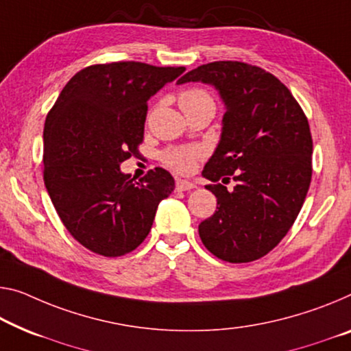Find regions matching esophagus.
I'll use <instances>...</instances> for the list:
<instances>
[{"label":"esophagus","instance_id":"esophagus-1","mask_svg":"<svg viewBox=\"0 0 351 351\" xmlns=\"http://www.w3.org/2000/svg\"><path fill=\"white\" fill-rule=\"evenodd\" d=\"M176 186H177V190H180V191H190L196 188V183L188 182V180H177Z\"/></svg>","mask_w":351,"mask_h":351}]
</instances>
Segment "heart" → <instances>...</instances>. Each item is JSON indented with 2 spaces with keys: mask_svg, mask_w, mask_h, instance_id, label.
<instances>
[{
  "mask_svg": "<svg viewBox=\"0 0 351 351\" xmlns=\"http://www.w3.org/2000/svg\"><path fill=\"white\" fill-rule=\"evenodd\" d=\"M179 105L182 110H188V108L199 105H213V100L207 90L190 88L179 95ZM202 154V149L199 147H171L161 154V160L172 171L188 174L194 169L197 158H201Z\"/></svg>",
  "mask_w": 351,
  "mask_h": 351,
  "instance_id": "heart-1",
  "label": "heart"
}]
</instances>
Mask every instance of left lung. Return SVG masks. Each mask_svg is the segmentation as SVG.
Masks as SVG:
<instances>
[{
	"instance_id": "left-lung-1",
	"label": "left lung",
	"mask_w": 351,
	"mask_h": 351,
	"mask_svg": "<svg viewBox=\"0 0 351 351\" xmlns=\"http://www.w3.org/2000/svg\"><path fill=\"white\" fill-rule=\"evenodd\" d=\"M215 86L226 105L223 132L202 176L215 182L217 212L199 224L204 246L221 261L252 262L292 228L312 177V136L292 93L269 72L239 61H215L177 84ZM236 182L229 192L225 183Z\"/></svg>"
}]
</instances>
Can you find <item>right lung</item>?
Here are the masks:
<instances>
[{
  "label": "right lung",
  "mask_w": 351,
  "mask_h": 351,
  "mask_svg": "<svg viewBox=\"0 0 351 351\" xmlns=\"http://www.w3.org/2000/svg\"><path fill=\"white\" fill-rule=\"evenodd\" d=\"M185 67L95 64L64 86L44 127V182L62 224L80 245L119 257L143 243L158 204L174 190L163 168L134 182L121 163L144 138L147 100Z\"/></svg>",
  "instance_id": "1"
}]
</instances>
